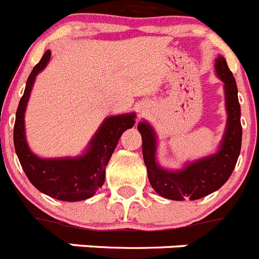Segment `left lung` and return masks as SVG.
<instances>
[{
  "instance_id": "obj_1",
  "label": "left lung",
  "mask_w": 259,
  "mask_h": 259,
  "mask_svg": "<svg viewBox=\"0 0 259 259\" xmlns=\"http://www.w3.org/2000/svg\"><path fill=\"white\" fill-rule=\"evenodd\" d=\"M217 74L224 83L227 104V130L221 149L215 155L188 164L179 172L162 170L155 163V136L148 123H139L137 130L143 137L144 162L153 189L168 200H198L219 189L230 179L241 150L242 128L240 122L239 97L236 80L223 57L215 63Z\"/></svg>"
}]
</instances>
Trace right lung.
Returning a JSON list of instances; mask_svg holds the SVG:
<instances>
[{
  "label": "right lung",
  "instance_id": "obj_1",
  "mask_svg": "<svg viewBox=\"0 0 259 259\" xmlns=\"http://www.w3.org/2000/svg\"><path fill=\"white\" fill-rule=\"evenodd\" d=\"M49 58L50 52L47 50L27 80L24 95L20 98L15 116L14 146L23 171L38 191L61 201L87 200L104 184L105 168L110 157L123 132L134 127L135 115L127 114L107 118L83 157L75 159H41L36 157L26 143L24 111L36 75L47 66Z\"/></svg>",
  "mask_w": 259,
  "mask_h": 259
}]
</instances>
